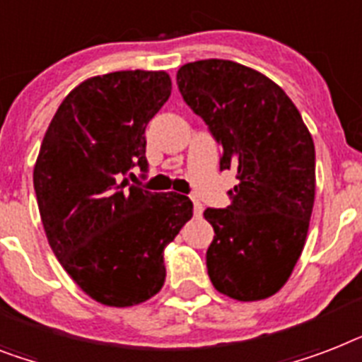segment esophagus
I'll return each instance as SVG.
<instances>
[{"label": "esophagus", "mask_w": 362, "mask_h": 362, "mask_svg": "<svg viewBox=\"0 0 362 362\" xmlns=\"http://www.w3.org/2000/svg\"><path fill=\"white\" fill-rule=\"evenodd\" d=\"M202 202L197 201V199H193V214H195V217H201L202 216Z\"/></svg>", "instance_id": "esophagus-1"}]
</instances>
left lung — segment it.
<instances>
[{"instance_id": "1", "label": "left lung", "mask_w": 362, "mask_h": 362, "mask_svg": "<svg viewBox=\"0 0 362 362\" xmlns=\"http://www.w3.org/2000/svg\"><path fill=\"white\" fill-rule=\"evenodd\" d=\"M176 83L221 145V169H234L240 180L230 206L204 210L214 227L206 251L211 284L238 301L272 298L307 240L316 191L313 135L286 93L245 64L187 63Z\"/></svg>"}]
</instances>
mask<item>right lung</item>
Listing matches in <instances>:
<instances>
[{"label":"right lung","mask_w":362,"mask_h":362,"mask_svg":"<svg viewBox=\"0 0 362 362\" xmlns=\"http://www.w3.org/2000/svg\"><path fill=\"white\" fill-rule=\"evenodd\" d=\"M163 70L93 76L59 105L33 169L38 211L64 272L90 299L134 307L165 283L163 251L193 216L186 195L128 186L145 128L171 96Z\"/></svg>","instance_id":"right-lung-1"}]
</instances>
